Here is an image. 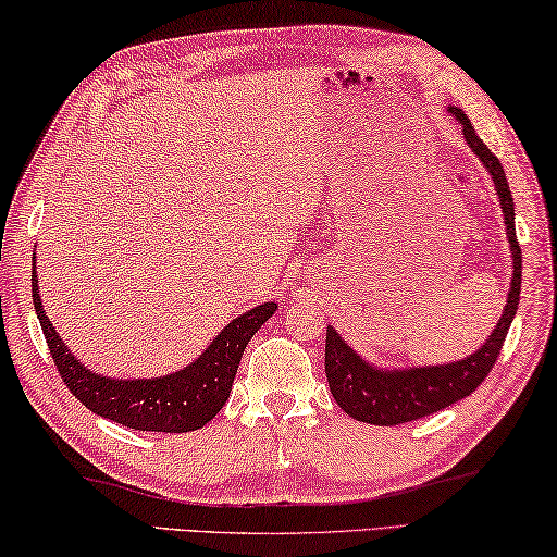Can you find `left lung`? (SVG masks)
<instances>
[{
    "instance_id": "8db88e82",
    "label": "left lung",
    "mask_w": 557,
    "mask_h": 557,
    "mask_svg": "<svg viewBox=\"0 0 557 557\" xmlns=\"http://www.w3.org/2000/svg\"><path fill=\"white\" fill-rule=\"evenodd\" d=\"M461 125L463 140L469 143L471 152L481 160V165L494 180L500 212H504L506 239L513 257V276H510L508 298L500 313L494 333L488 341L473 350L467 358L444 364H417V368H380L364 360L358 350H352L341 338L335 327L327 325L325 333V377L331 385V395L341 405L345 414L368 424H403L412 419L440 412V409L457 405L459 399L469 397L494 368L504 345L508 327L513 323L521 298V249L516 239V207L510 197L506 172L494 152L473 131L467 113L457 106L446 108Z\"/></svg>"
}]
</instances>
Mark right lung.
Wrapping results in <instances>:
<instances>
[{
  "label": "right lung",
  "mask_w": 557,
  "mask_h": 557,
  "mask_svg": "<svg viewBox=\"0 0 557 557\" xmlns=\"http://www.w3.org/2000/svg\"><path fill=\"white\" fill-rule=\"evenodd\" d=\"M32 294L36 318H39L44 338L49 343L51 358L73 395L90 412L111 419V422L138 432L170 434L195 432L207 422H212L219 409L230 399L244 348L278 308L276 300H269V304L253 306L251 311L234 318L187 368L160 377L117 380L98 375L78 358H73L69 345L53 331V323L41 306L36 257L32 259Z\"/></svg>",
  "instance_id": "obj_1"
}]
</instances>
